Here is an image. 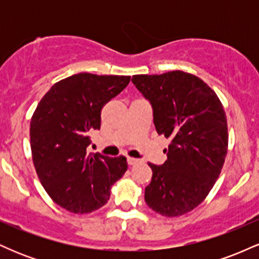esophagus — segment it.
I'll list each match as a JSON object with an SVG mask.
<instances>
[{
    "label": "esophagus",
    "instance_id": "1",
    "mask_svg": "<svg viewBox=\"0 0 259 259\" xmlns=\"http://www.w3.org/2000/svg\"><path fill=\"white\" fill-rule=\"evenodd\" d=\"M126 162H127V164H129V165H135V164H138L140 160L136 159V158H130V157H129V158L126 159Z\"/></svg>",
    "mask_w": 259,
    "mask_h": 259
}]
</instances>
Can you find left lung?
I'll return each mask as SVG.
<instances>
[{"label": "left lung", "mask_w": 259, "mask_h": 259, "mask_svg": "<svg viewBox=\"0 0 259 259\" xmlns=\"http://www.w3.org/2000/svg\"><path fill=\"white\" fill-rule=\"evenodd\" d=\"M135 88L150 102L158 135L170 140L167 160L152 169L145 202L164 217H179L209 194L224 164L227 115L215 92L192 74L174 70L134 75Z\"/></svg>", "instance_id": "1"}]
</instances>
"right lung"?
<instances>
[{"label": "right lung", "instance_id": "1", "mask_svg": "<svg viewBox=\"0 0 259 259\" xmlns=\"http://www.w3.org/2000/svg\"><path fill=\"white\" fill-rule=\"evenodd\" d=\"M130 76L80 73L56 82L30 121V146L44 189L69 212L105 206L111 187L127 169L125 157L88 153L90 134L100 130L101 109L120 94Z\"/></svg>", "mask_w": 259, "mask_h": 259}]
</instances>
